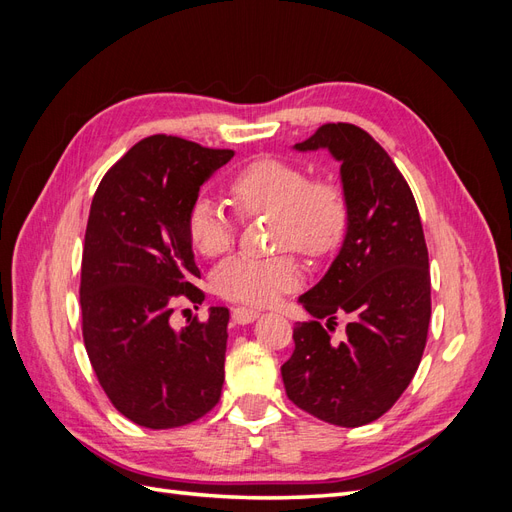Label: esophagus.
<instances>
[{"label":"esophagus","mask_w":512,"mask_h":512,"mask_svg":"<svg viewBox=\"0 0 512 512\" xmlns=\"http://www.w3.org/2000/svg\"><path fill=\"white\" fill-rule=\"evenodd\" d=\"M232 320H235L237 324H250L254 322L260 314L256 312V309H250V307H232Z\"/></svg>","instance_id":"obj_1"}]
</instances>
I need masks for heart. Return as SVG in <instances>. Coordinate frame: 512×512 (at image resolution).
I'll return each mask as SVG.
<instances>
[{"label": "heart", "instance_id": "b5f03b06", "mask_svg": "<svg viewBox=\"0 0 512 512\" xmlns=\"http://www.w3.org/2000/svg\"><path fill=\"white\" fill-rule=\"evenodd\" d=\"M228 194L245 218L273 213V243L322 258L344 243L350 226V203L342 185L309 179L307 170L284 158L262 156L241 166L228 181ZM188 237L203 256L228 252L237 237V222L209 196L190 207ZM301 267L292 254L256 258L239 254L213 271V290L228 301L252 307L271 305L301 284Z\"/></svg>", "mask_w": 512, "mask_h": 512}]
</instances>
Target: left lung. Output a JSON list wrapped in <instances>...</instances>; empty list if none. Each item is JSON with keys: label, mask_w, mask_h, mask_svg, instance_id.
Returning <instances> with one entry per match:
<instances>
[{"label": "left lung", "mask_w": 512, "mask_h": 512, "mask_svg": "<svg viewBox=\"0 0 512 512\" xmlns=\"http://www.w3.org/2000/svg\"><path fill=\"white\" fill-rule=\"evenodd\" d=\"M294 147L329 149L342 162L350 226L327 275L299 297L314 320L294 324V352L282 365L286 395L324 423L361 427L393 408L427 344L431 277L421 215L389 153L354 123H324ZM339 315L349 324L335 343Z\"/></svg>", "instance_id": "obj_1"}]
</instances>
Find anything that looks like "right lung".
Segmentation results:
<instances>
[{"mask_svg": "<svg viewBox=\"0 0 512 512\" xmlns=\"http://www.w3.org/2000/svg\"><path fill=\"white\" fill-rule=\"evenodd\" d=\"M235 151L156 134L106 170L91 200L81 262L83 342L111 404L149 429L190 425L224 384L228 307L170 327L175 301L203 303L188 213Z\"/></svg>", "mask_w": 512, "mask_h": 512, "instance_id": "obj_1", "label": "right lung"}]
</instances>
